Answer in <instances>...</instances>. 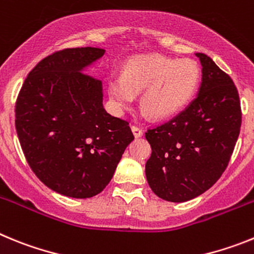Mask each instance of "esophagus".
<instances>
[{
    "mask_svg": "<svg viewBox=\"0 0 254 254\" xmlns=\"http://www.w3.org/2000/svg\"><path fill=\"white\" fill-rule=\"evenodd\" d=\"M131 128H132V132H133V134H134V137H141V136L143 134L142 128L137 127V126H132Z\"/></svg>",
    "mask_w": 254,
    "mask_h": 254,
    "instance_id": "esophagus-1",
    "label": "esophagus"
}]
</instances>
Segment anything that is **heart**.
<instances>
[{"label": "heart", "instance_id": "heart-1", "mask_svg": "<svg viewBox=\"0 0 254 254\" xmlns=\"http://www.w3.org/2000/svg\"><path fill=\"white\" fill-rule=\"evenodd\" d=\"M199 78L201 69L190 58L147 56L129 61L122 75L109 76L108 94L117 111L123 112L142 93L143 113L168 120L193 99Z\"/></svg>", "mask_w": 254, "mask_h": 254}]
</instances>
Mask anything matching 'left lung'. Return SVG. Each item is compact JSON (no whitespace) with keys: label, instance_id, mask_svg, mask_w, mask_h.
<instances>
[{"label":"left lung","instance_id":"1","mask_svg":"<svg viewBox=\"0 0 254 254\" xmlns=\"http://www.w3.org/2000/svg\"><path fill=\"white\" fill-rule=\"evenodd\" d=\"M196 56L202 66L196 99L172 121L145 133L152 150L145 165L147 183L170 202H186L212 187L228 167L241 132L234 82L205 53Z\"/></svg>","mask_w":254,"mask_h":254}]
</instances>
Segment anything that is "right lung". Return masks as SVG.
<instances>
[{
    "mask_svg": "<svg viewBox=\"0 0 254 254\" xmlns=\"http://www.w3.org/2000/svg\"><path fill=\"white\" fill-rule=\"evenodd\" d=\"M104 53L95 47L56 52L31 69L17 96L15 126L31 170L72 198L100 193L134 138L128 122L103 107L102 81L85 73Z\"/></svg>",
    "mask_w": 254,
    "mask_h": 254,
    "instance_id": "1",
    "label": "right lung"
}]
</instances>
